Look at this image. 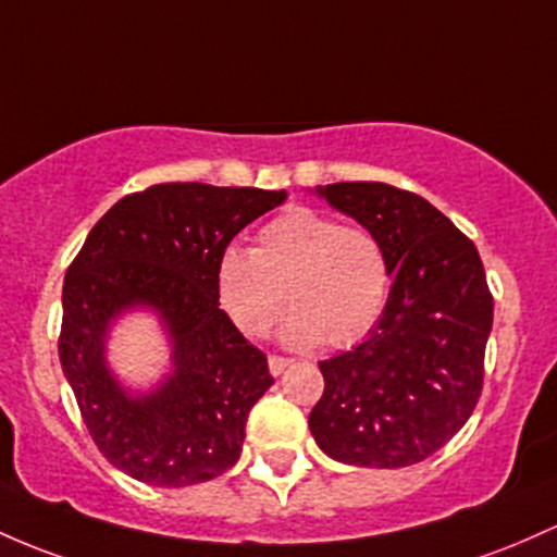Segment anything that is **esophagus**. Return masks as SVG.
Here are the masks:
<instances>
[{"mask_svg":"<svg viewBox=\"0 0 557 557\" xmlns=\"http://www.w3.org/2000/svg\"><path fill=\"white\" fill-rule=\"evenodd\" d=\"M288 364H290L288 357H277V354H272V357H269V372H272V375H280V372L288 368Z\"/></svg>","mask_w":557,"mask_h":557,"instance_id":"esophagus-1","label":"esophagus"}]
</instances>
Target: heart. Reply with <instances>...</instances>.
<instances>
[{
    "label": "heart",
    "instance_id": "1",
    "mask_svg": "<svg viewBox=\"0 0 557 557\" xmlns=\"http://www.w3.org/2000/svg\"><path fill=\"white\" fill-rule=\"evenodd\" d=\"M216 298L232 325L261 338L285 311L290 348L357 344L381 320L391 288L388 256L377 235L309 209L272 219L256 248L230 246L216 261Z\"/></svg>",
    "mask_w": 557,
    "mask_h": 557
}]
</instances>
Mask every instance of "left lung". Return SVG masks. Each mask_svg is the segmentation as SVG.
<instances>
[{
  "mask_svg": "<svg viewBox=\"0 0 557 557\" xmlns=\"http://www.w3.org/2000/svg\"><path fill=\"white\" fill-rule=\"evenodd\" d=\"M388 256L386 309L368 338L320 362L317 447L359 468H407L468 423L484 386L494 298L473 240L425 198L383 182L317 187Z\"/></svg>",
  "mask_w": 557,
  "mask_h": 557,
  "instance_id": "obj_1",
  "label": "left lung"
}]
</instances>
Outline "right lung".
<instances>
[{
  "label": "right lung",
  "instance_id": "right-lung-1",
  "mask_svg": "<svg viewBox=\"0 0 557 557\" xmlns=\"http://www.w3.org/2000/svg\"><path fill=\"white\" fill-rule=\"evenodd\" d=\"M285 189L169 182L121 198L65 272L60 364L110 466L150 486H193L240 460L248 412L272 386L267 357L219 309L216 261ZM152 308L172 372L129 395L107 368L109 325Z\"/></svg>",
  "mask_w": 557,
  "mask_h": 557
}]
</instances>
